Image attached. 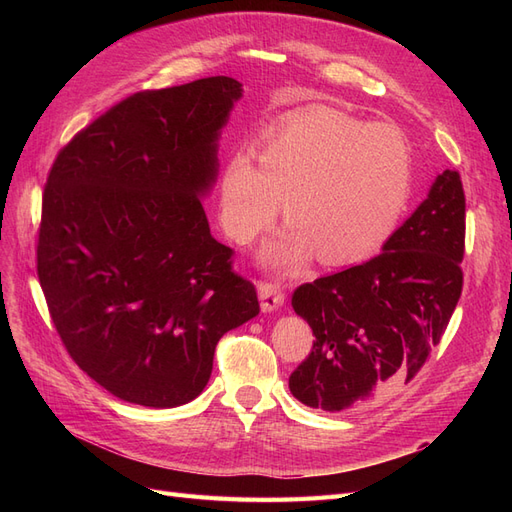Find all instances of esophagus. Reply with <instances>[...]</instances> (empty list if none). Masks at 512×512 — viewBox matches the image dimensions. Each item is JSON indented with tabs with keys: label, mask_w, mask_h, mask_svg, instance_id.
<instances>
[{
	"label": "esophagus",
	"mask_w": 512,
	"mask_h": 512,
	"mask_svg": "<svg viewBox=\"0 0 512 512\" xmlns=\"http://www.w3.org/2000/svg\"><path fill=\"white\" fill-rule=\"evenodd\" d=\"M258 299H260L262 312L265 314L277 312V309L284 305V290L271 282H260L258 284Z\"/></svg>",
	"instance_id": "esophagus-1"
}]
</instances>
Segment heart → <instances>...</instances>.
Returning a JSON list of instances; mask_svg holds the SVG:
<instances>
[{"mask_svg": "<svg viewBox=\"0 0 512 512\" xmlns=\"http://www.w3.org/2000/svg\"><path fill=\"white\" fill-rule=\"evenodd\" d=\"M412 190L406 136L382 123L335 113L294 115L267 134L258 151H239L224 168L220 218L226 235L250 245L284 205L290 224L262 250L267 265H350L374 254L395 230Z\"/></svg>", "mask_w": 512, "mask_h": 512, "instance_id": "heart-1", "label": "heart"}]
</instances>
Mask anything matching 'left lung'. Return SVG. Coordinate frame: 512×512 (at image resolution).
Listing matches in <instances>:
<instances>
[{"label":"left lung","instance_id":"left-lung-1","mask_svg":"<svg viewBox=\"0 0 512 512\" xmlns=\"http://www.w3.org/2000/svg\"><path fill=\"white\" fill-rule=\"evenodd\" d=\"M463 239V185L457 170H444L382 254L294 290V312L316 342L290 374V393L309 408L344 412L410 382L461 297Z\"/></svg>","mask_w":512,"mask_h":512}]
</instances>
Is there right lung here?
<instances>
[{
	"instance_id": "1",
	"label": "right lung",
	"mask_w": 512,
	"mask_h": 512,
	"mask_svg": "<svg viewBox=\"0 0 512 512\" xmlns=\"http://www.w3.org/2000/svg\"><path fill=\"white\" fill-rule=\"evenodd\" d=\"M241 96L230 76L134 94L76 134L46 179L38 277L53 324L76 365L130 404L198 397L220 337L260 312L203 209Z\"/></svg>"
}]
</instances>
